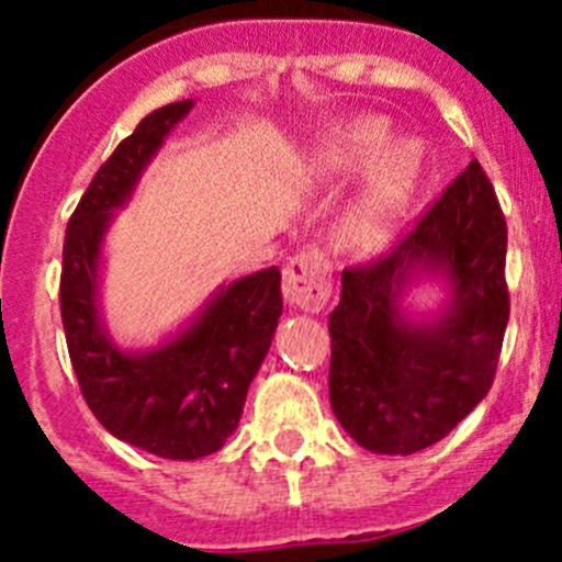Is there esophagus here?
Segmentation results:
<instances>
[{"label": "esophagus", "mask_w": 562, "mask_h": 562, "mask_svg": "<svg viewBox=\"0 0 562 562\" xmlns=\"http://www.w3.org/2000/svg\"><path fill=\"white\" fill-rule=\"evenodd\" d=\"M282 293L291 307L304 313H321L331 296V269L321 249L296 255L282 271Z\"/></svg>", "instance_id": "34e87169"}]
</instances>
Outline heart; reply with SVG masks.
Here are the masks:
<instances>
[{
    "label": "heart",
    "mask_w": 562,
    "mask_h": 562,
    "mask_svg": "<svg viewBox=\"0 0 562 562\" xmlns=\"http://www.w3.org/2000/svg\"><path fill=\"white\" fill-rule=\"evenodd\" d=\"M386 140V119L359 116L334 130L310 157V168L326 184L368 168L342 214L345 239L359 249H381L394 239L422 179V146L402 138L379 153Z\"/></svg>",
    "instance_id": "1"
}]
</instances>
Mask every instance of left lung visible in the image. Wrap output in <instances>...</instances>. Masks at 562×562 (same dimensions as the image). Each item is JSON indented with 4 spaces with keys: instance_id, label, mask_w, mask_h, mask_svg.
Instances as JSON below:
<instances>
[{
    "instance_id": "1",
    "label": "left lung",
    "mask_w": 562,
    "mask_h": 562,
    "mask_svg": "<svg viewBox=\"0 0 562 562\" xmlns=\"http://www.w3.org/2000/svg\"><path fill=\"white\" fill-rule=\"evenodd\" d=\"M506 245L501 203L473 160L389 255L342 271L328 400L361 449L416 454L484 400L508 323ZM427 279L443 281L447 299L416 318L404 296Z\"/></svg>"
}]
</instances>
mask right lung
<instances>
[{
  "instance_id": "1",
  "label": "right lung",
  "mask_w": 562,
  "mask_h": 562,
  "mask_svg": "<svg viewBox=\"0 0 562 562\" xmlns=\"http://www.w3.org/2000/svg\"><path fill=\"white\" fill-rule=\"evenodd\" d=\"M192 105L179 100L140 119L78 201L61 252V326L83 400L113 438L162 459H201L223 449L282 315L280 269L271 266L220 288L155 348L127 350L108 334L100 263L113 212L127 206L146 166Z\"/></svg>"
}]
</instances>
